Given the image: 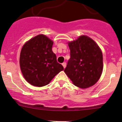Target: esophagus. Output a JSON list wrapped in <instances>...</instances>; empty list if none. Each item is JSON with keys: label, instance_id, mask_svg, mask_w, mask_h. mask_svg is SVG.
Here are the masks:
<instances>
[{"label": "esophagus", "instance_id": "1", "mask_svg": "<svg viewBox=\"0 0 122 122\" xmlns=\"http://www.w3.org/2000/svg\"><path fill=\"white\" fill-rule=\"evenodd\" d=\"M66 63H65V62H63V63H62V66H63V68H65V67H66Z\"/></svg>", "mask_w": 122, "mask_h": 122}]
</instances>
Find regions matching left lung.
I'll return each instance as SVG.
<instances>
[{"instance_id": "8db88e82", "label": "left lung", "mask_w": 122, "mask_h": 122, "mask_svg": "<svg viewBox=\"0 0 122 122\" xmlns=\"http://www.w3.org/2000/svg\"><path fill=\"white\" fill-rule=\"evenodd\" d=\"M70 59L64 71L76 86L86 89L99 80L103 71V54L89 36L82 35L68 43Z\"/></svg>"}]
</instances>
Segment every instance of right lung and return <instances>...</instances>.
<instances>
[{
	"mask_svg": "<svg viewBox=\"0 0 122 122\" xmlns=\"http://www.w3.org/2000/svg\"><path fill=\"white\" fill-rule=\"evenodd\" d=\"M53 41L44 35H38L24 44L19 63L25 79L32 86H46L59 72L62 65L52 51Z\"/></svg>",
	"mask_w": 122,
	"mask_h": 122,
	"instance_id": "right-lung-1",
	"label": "right lung"
}]
</instances>
